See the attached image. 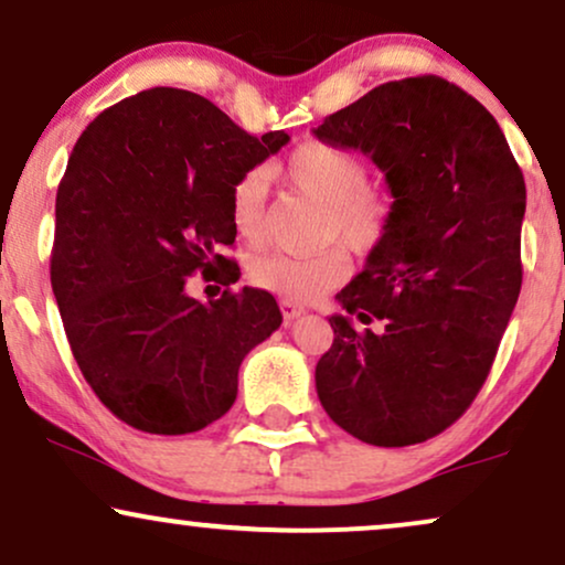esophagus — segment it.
<instances>
[{"label": "esophagus", "instance_id": "34e87169", "mask_svg": "<svg viewBox=\"0 0 565 565\" xmlns=\"http://www.w3.org/2000/svg\"><path fill=\"white\" fill-rule=\"evenodd\" d=\"M281 312H284V320L291 323V320H297L299 316H305V310L295 302H289V299H281Z\"/></svg>", "mask_w": 565, "mask_h": 565}]
</instances>
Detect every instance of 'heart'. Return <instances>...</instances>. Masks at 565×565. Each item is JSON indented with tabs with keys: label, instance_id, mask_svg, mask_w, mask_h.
I'll list each match as a JSON object with an SVG mask.
<instances>
[{
	"label": "heart",
	"instance_id": "obj_1",
	"mask_svg": "<svg viewBox=\"0 0 565 565\" xmlns=\"http://www.w3.org/2000/svg\"><path fill=\"white\" fill-rule=\"evenodd\" d=\"M274 171L291 188L326 205L323 242H341L352 253H373L394 226V198L385 190L370 188L367 167L360 156L326 140H305L276 163ZM230 213L239 239H263L266 232V174L247 171L234 182ZM347 258L339 247L310 258L295 255H260L249 263V281L263 291L289 299L312 302L344 284Z\"/></svg>",
	"mask_w": 565,
	"mask_h": 565
}]
</instances>
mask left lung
Wrapping results in <instances>:
<instances>
[{
	"label": "left lung",
	"instance_id": "left-lung-1",
	"mask_svg": "<svg viewBox=\"0 0 565 565\" xmlns=\"http://www.w3.org/2000/svg\"><path fill=\"white\" fill-rule=\"evenodd\" d=\"M385 174L394 226L335 295L318 398L370 446H414L451 427L488 381L521 291L526 188L495 117L435 75L383 83L318 125ZM381 319V332H356Z\"/></svg>",
	"mask_w": 565,
	"mask_h": 565
}]
</instances>
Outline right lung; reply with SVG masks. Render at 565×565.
Wrapping results in <instances>:
<instances>
[{"label":"right lung","mask_w":565,"mask_h":565,"mask_svg":"<svg viewBox=\"0 0 565 565\" xmlns=\"http://www.w3.org/2000/svg\"><path fill=\"white\" fill-rule=\"evenodd\" d=\"M287 142L180 88L125 98L77 138L56 190L52 289L83 377L135 430L216 423L245 354L281 326L274 295L230 289L239 266L218 249L237 237L234 182ZM198 269L227 287L209 306L183 289Z\"/></svg>","instance_id":"1"}]
</instances>
